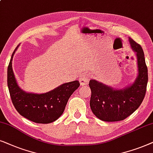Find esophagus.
Segmentation results:
<instances>
[{
    "label": "esophagus",
    "mask_w": 153,
    "mask_h": 153,
    "mask_svg": "<svg viewBox=\"0 0 153 153\" xmlns=\"http://www.w3.org/2000/svg\"><path fill=\"white\" fill-rule=\"evenodd\" d=\"M89 79H90V75L89 74H83L80 77V79H79V81H80L81 85H86L87 83L89 82Z\"/></svg>",
    "instance_id": "esophagus-1"
}]
</instances>
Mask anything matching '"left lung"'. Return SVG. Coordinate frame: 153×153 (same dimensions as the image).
Here are the masks:
<instances>
[{"label":"left lung","mask_w":153,"mask_h":153,"mask_svg":"<svg viewBox=\"0 0 153 153\" xmlns=\"http://www.w3.org/2000/svg\"><path fill=\"white\" fill-rule=\"evenodd\" d=\"M136 53L138 75L135 80L121 89H115L96 80H90V108L96 117L105 122L121 121L131 115L141 104L148 84V68L143 49L129 38Z\"/></svg>","instance_id":"8db88e82"}]
</instances>
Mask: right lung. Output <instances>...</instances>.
Masks as SVG:
<instances>
[{"label": "right lung", "mask_w": 153, "mask_h": 153, "mask_svg": "<svg viewBox=\"0 0 153 153\" xmlns=\"http://www.w3.org/2000/svg\"><path fill=\"white\" fill-rule=\"evenodd\" d=\"M7 68V86L14 106L22 116L40 124L54 122L64 113L71 94L80 87L78 80L59 85L52 90L42 94L26 92L19 86L13 70V58Z\"/></svg>", "instance_id": "right-lung-1"}]
</instances>
